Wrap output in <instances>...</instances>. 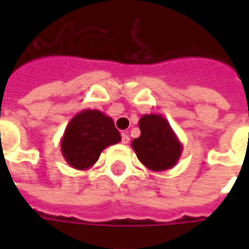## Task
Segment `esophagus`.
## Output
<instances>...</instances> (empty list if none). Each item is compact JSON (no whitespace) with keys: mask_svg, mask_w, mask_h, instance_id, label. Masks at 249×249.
<instances>
[{"mask_svg":"<svg viewBox=\"0 0 249 249\" xmlns=\"http://www.w3.org/2000/svg\"><path fill=\"white\" fill-rule=\"evenodd\" d=\"M121 141H123V144H128L129 142V136L126 135V133H123L121 135Z\"/></svg>","mask_w":249,"mask_h":249,"instance_id":"obj_1","label":"esophagus"}]
</instances>
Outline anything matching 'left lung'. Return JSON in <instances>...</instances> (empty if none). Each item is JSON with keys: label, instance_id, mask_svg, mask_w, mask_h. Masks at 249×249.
<instances>
[{"label": "left lung", "instance_id": "8db88e82", "mask_svg": "<svg viewBox=\"0 0 249 249\" xmlns=\"http://www.w3.org/2000/svg\"><path fill=\"white\" fill-rule=\"evenodd\" d=\"M139 126L140 137L130 144L137 159L153 172L175 167L183 153V144L168 120L161 114H144L139 121Z\"/></svg>", "mask_w": 249, "mask_h": 249}]
</instances>
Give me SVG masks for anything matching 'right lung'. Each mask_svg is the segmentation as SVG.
Segmentation results:
<instances>
[{
	"mask_svg": "<svg viewBox=\"0 0 249 249\" xmlns=\"http://www.w3.org/2000/svg\"><path fill=\"white\" fill-rule=\"evenodd\" d=\"M121 141L112 117L97 109H85L69 121L62 136V156L74 169L85 171L96 164L101 152Z\"/></svg>",
	"mask_w": 249,
	"mask_h": 249,
	"instance_id": "obj_1",
	"label": "right lung"
}]
</instances>
